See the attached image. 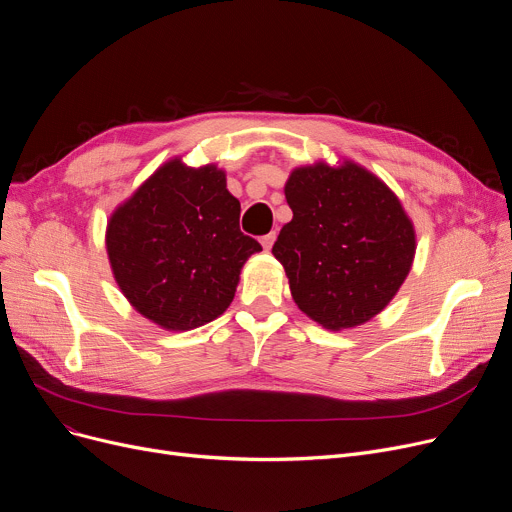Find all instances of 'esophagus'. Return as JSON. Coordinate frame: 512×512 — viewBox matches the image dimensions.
Returning <instances> with one entry per match:
<instances>
[{
  "label": "esophagus",
  "instance_id": "obj_1",
  "mask_svg": "<svg viewBox=\"0 0 512 512\" xmlns=\"http://www.w3.org/2000/svg\"><path fill=\"white\" fill-rule=\"evenodd\" d=\"M274 240H276V232H270V234L261 236V245H263V249H265V251H270V249L274 247Z\"/></svg>",
  "mask_w": 512,
  "mask_h": 512
}]
</instances>
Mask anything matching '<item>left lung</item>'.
<instances>
[{"label":"left lung","mask_w":512,"mask_h":512,"mask_svg":"<svg viewBox=\"0 0 512 512\" xmlns=\"http://www.w3.org/2000/svg\"><path fill=\"white\" fill-rule=\"evenodd\" d=\"M292 220L272 249L294 303L328 330L378 315L411 272L415 228L390 188L365 168H297L286 186Z\"/></svg>","instance_id":"left-lung-1"}]
</instances>
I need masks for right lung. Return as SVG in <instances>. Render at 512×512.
<instances>
[{"label":"right lung","instance_id":"right-lung-1","mask_svg":"<svg viewBox=\"0 0 512 512\" xmlns=\"http://www.w3.org/2000/svg\"><path fill=\"white\" fill-rule=\"evenodd\" d=\"M240 203L215 166H161L107 222L105 247L124 297L166 330L222 315L261 245L240 232Z\"/></svg>","mask_w":512,"mask_h":512}]
</instances>
